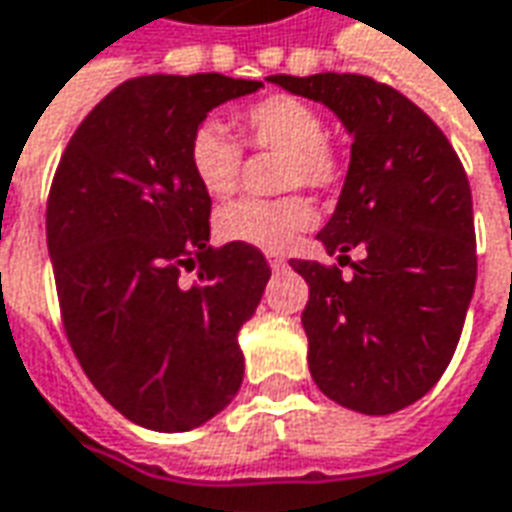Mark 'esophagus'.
Instances as JSON below:
<instances>
[{
	"label": "esophagus",
	"instance_id": "34e87169",
	"mask_svg": "<svg viewBox=\"0 0 512 512\" xmlns=\"http://www.w3.org/2000/svg\"><path fill=\"white\" fill-rule=\"evenodd\" d=\"M266 260H268V266L274 268V271H280V268L288 266V260H285V257H282V255H277V252H268Z\"/></svg>",
	"mask_w": 512,
	"mask_h": 512
}]
</instances>
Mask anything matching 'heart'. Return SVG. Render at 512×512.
Instances as JSON below:
<instances>
[{
	"instance_id": "obj_1",
	"label": "heart",
	"mask_w": 512,
	"mask_h": 512,
	"mask_svg": "<svg viewBox=\"0 0 512 512\" xmlns=\"http://www.w3.org/2000/svg\"><path fill=\"white\" fill-rule=\"evenodd\" d=\"M241 141L219 121H202L188 141V166L202 191L227 199L238 191L244 169V143L255 152H277L282 188L335 191L346 177L341 146L327 138V121L316 107L288 94H271L238 113ZM316 224V207L302 194L280 199H241L224 207L216 230L224 241L263 252H285Z\"/></svg>"
}]
</instances>
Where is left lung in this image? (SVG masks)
I'll use <instances>...</instances> for the list:
<instances>
[{
  "label": "left lung",
  "instance_id": "obj_1",
  "mask_svg": "<svg viewBox=\"0 0 512 512\" xmlns=\"http://www.w3.org/2000/svg\"><path fill=\"white\" fill-rule=\"evenodd\" d=\"M355 135L330 224L340 266L291 260L310 285L302 324L310 374L332 402L385 416L430 391L455 355L477 280L471 188L441 127L396 88L363 74H274ZM364 257L352 261L348 252Z\"/></svg>",
  "mask_w": 512,
  "mask_h": 512
}]
</instances>
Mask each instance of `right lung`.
<instances>
[{
  "label": "right lung",
  "mask_w": 512,
  "mask_h": 512,
  "mask_svg": "<svg viewBox=\"0 0 512 512\" xmlns=\"http://www.w3.org/2000/svg\"><path fill=\"white\" fill-rule=\"evenodd\" d=\"M257 88L224 74L132 77L82 119L52 177L63 330L96 391L146 430H194L244 382L238 330L271 268L255 246H210L188 141L213 107Z\"/></svg>",
  "instance_id": "add662e5"
}]
</instances>
